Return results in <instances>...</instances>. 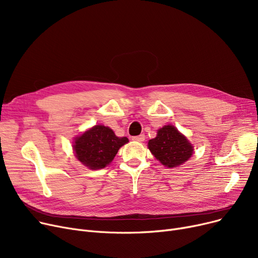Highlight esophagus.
Listing matches in <instances>:
<instances>
[{
  "mask_svg": "<svg viewBox=\"0 0 258 258\" xmlns=\"http://www.w3.org/2000/svg\"><path fill=\"white\" fill-rule=\"evenodd\" d=\"M145 139V136L142 134V135H139V136H135L133 137V140L134 141H137V142H143Z\"/></svg>",
  "mask_w": 258,
  "mask_h": 258,
  "instance_id": "obj_1",
  "label": "esophagus"
}]
</instances>
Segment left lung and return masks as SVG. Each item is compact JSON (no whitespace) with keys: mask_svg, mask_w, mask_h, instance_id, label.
I'll list each match as a JSON object with an SVG mask.
<instances>
[{"mask_svg":"<svg viewBox=\"0 0 258 258\" xmlns=\"http://www.w3.org/2000/svg\"><path fill=\"white\" fill-rule=\"evenodd\" d=\"M148 148L156 159L167 167L183 164L191 157L194 151L191 144L172 125L160 128L157 137L148 141Z\"/></svg>","mask_w":258,"mask_h":258,"instance_id":"1","label":"left lung"}]
</instances>
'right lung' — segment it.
I'll return each mask as SVG.
<instances>
[{"label":"right lung","mask_w":258,"mask_h":258,"mask_svg":"<svg viewBox=\"0 0 258 258\" xmlns=\"http://www.w3.org/2000/svg\"><path fill=\"white\" fill-rule=\"evenodd\" d=\"M127 142L126 137H117L110 127L95 125L76 138L73 147L81 163L91 169H100L112 162L119 148Z\"/></svg>","instance_id":"1"}]
</instances>
